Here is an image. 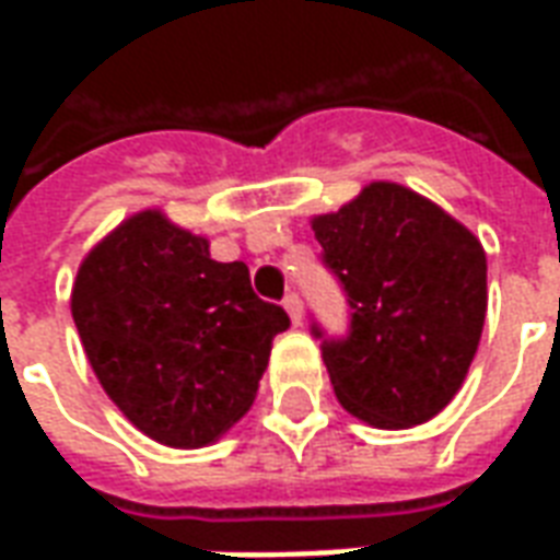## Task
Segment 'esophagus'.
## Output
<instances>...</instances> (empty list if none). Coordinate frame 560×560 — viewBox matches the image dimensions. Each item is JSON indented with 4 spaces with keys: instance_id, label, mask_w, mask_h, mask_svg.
I'll return each mask as SVG.
<instances>
[{
    "instance_id": "esophagus-1",
    "label": "esophagus",
    "mask_w": 560,
    "mask_h": 560,
    "mask_svg": "<svg viewBox=\"0 0 560 560\" xmlns=\"http://www.w3.org/2000/svg\"><path fill=\"white\" fill-rule=\"evenodd\" d=\"M284 308H288V315H291L293 327H300V324H303V300H300V293H288V296H284Z\"/></svg>"
}]
</instances>
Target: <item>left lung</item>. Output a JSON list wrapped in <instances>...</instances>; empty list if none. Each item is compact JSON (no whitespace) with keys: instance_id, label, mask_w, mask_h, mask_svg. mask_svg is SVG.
Here are the masks:
<instances>
[{"instance_id":"left-lung-1","label":"left lung","mask_w":560,"mask_h":560,"mask_svg":"<svg viewBox=\"0 0 560 560\" xmlns=\"http://www.w3.org/2000/svg\"><path fill=\"white\" fill-rule=\"evenodd\" d=\"M324 264L351 305L324 363L345 411L411 429L453 401L486 320V252L444 209L396 183H369L339 212L312 219Z\"/></svg>"}]
</instances>
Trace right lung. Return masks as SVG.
Here are the masks:
<instances>
[{
    "label": "right lung",
    "instance_id": "1",
    "mask_svg": "<svg viewBox=\"0 0 560 560\" xmlns=\"http://www.w3.org/2000/svg\"><path fill=\"white\" fill-rule=\"evenodd\" d=\"M71 315L104 393L152 441L197 450L257 396L272 339L291 327L252 291L243 260L143 209L83 257Z\"/></svg>",
    "mask_w": 560,
    "mask_h": 560
}]
</instances>
